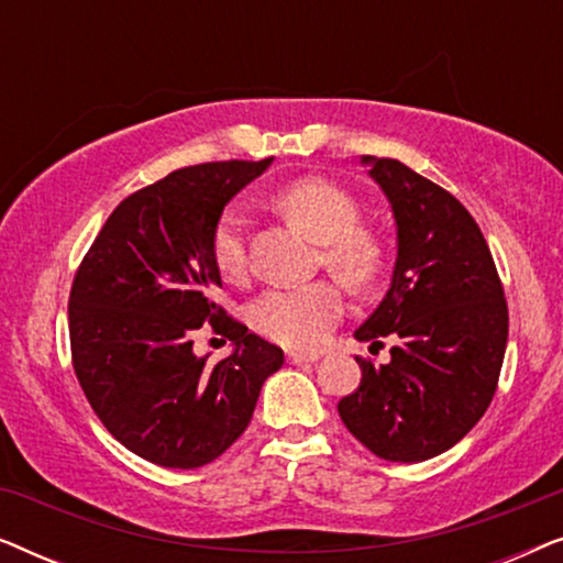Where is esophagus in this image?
I'll return each instance as SVG.
<instances>
[{"label":"esophagus","mask_w":563,"mask_h":563,"mask_svg":"<svg viewBox=\"0 0 563 563\" xmlns=\"http://www.w3.org/2000/svg\"><path fill=\"white\" fill-rule=\"evenodd\" d=\"M287 361L289 364H312V361H318V353H287Z\"/></svg>","instance_id":"obj_1"}]
</instances>
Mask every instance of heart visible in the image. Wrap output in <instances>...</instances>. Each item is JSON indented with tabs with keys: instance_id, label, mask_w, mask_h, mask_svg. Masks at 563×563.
<instances>
[{
	"instance_id": "heart-1",
	"label": "heart",
	"mask_w": 563,
	"mask_h": 563,
	"mask_svg": "<svg viewBox=\"0 0 563 563\" xmlns=\"http://www.w3.org/2000/svg\"><path fill=\"white\" fill-rule=\"evenodd\" d=\"M276 207L320 245V258L351 289H368L382 274L384 249L372 230L358 225V199L341 184L305 176L276 195ZM245 218L230 207L212 233V261L230 282L245 276ZM343 312V291L335 282L268 289L251 307V322L268 341L284 349H314Z\"/></svg>"
}]
</instances>
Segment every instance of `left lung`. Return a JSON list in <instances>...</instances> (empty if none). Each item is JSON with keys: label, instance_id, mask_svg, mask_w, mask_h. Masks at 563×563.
Masks as SVG:
<instances>
[{"label": "left lung", "instance_id": "left-lung-1", "mask_svg": "<svg viewBox=\"0 0 563 563\" xmlns=\"http://www.w3.org/2000/svg\"><path fill=\"white\" fill-rule=\"evenodd\" d=\"M397 220V264L358 341L395 338L389 364L356 358L361 384L338 402L379 459H433L456 445L497 391L507 302L479 225L451 191L395 158L364 156Z\"/></svg>", "mask_w": 563, "mask_h": 563}]
</instances>
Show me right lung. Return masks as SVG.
Listing matches in <instances>:
<instances>
[{"instance_id":"right-lung-1","label":"right lung","mask_w":563,"mask_h":563,"mask_svg":"<svg viewBox=\"0 0 563 563\" xmlns=\"http://www.w3.org/2000/svg\"><path fill=\"white\" fill-rule=\"evenodd\" d=\"M264 161L176 168L114 207L76 268L68 297L71 364L102 426L151 464H210L249 428L282 349L214 302L222 287L212 233ZM210 321L236 343L210 365L194 333Z\"/></svg>"}]
</instances>
